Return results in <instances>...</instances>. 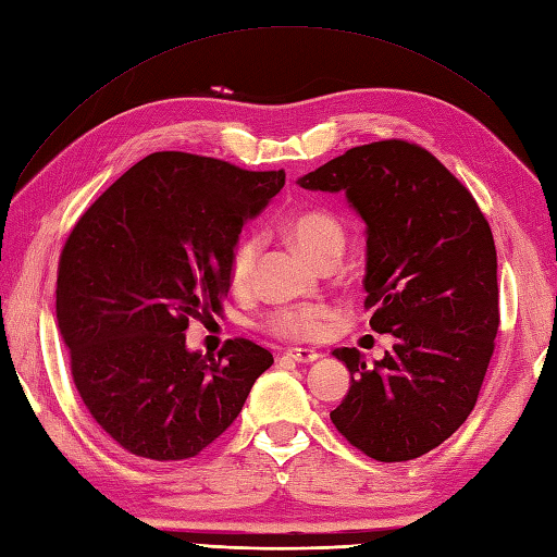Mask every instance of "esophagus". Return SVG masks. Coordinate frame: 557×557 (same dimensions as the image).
Returning a JSON list of instances; mask_svg holds the SVG:
<instances>
[{"label":"esophagus","mask_w":557,"mask_h":557,"mask_svg":"<svg viewBox=\"0 0 557 557\" xmlns=\"http://www.w3.org/2000/svg\"><path fill=\"white\" fill-rule=\"evenodd\" d=\"M321 354H318L315 349H304V347H294V349H287V359L297 361V363H311L315 361Z\"/></svg>","instance_id":"obj_1"}]
</instances>
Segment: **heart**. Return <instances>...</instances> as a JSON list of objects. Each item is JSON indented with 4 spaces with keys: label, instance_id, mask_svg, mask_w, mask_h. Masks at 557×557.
Listing matches in <instances>:
<instances>
[{
    "label": "heart",
    "instance_id": "obj_1",
    "mask_svg": "<svg viewBox=\"0 0 557 557\" xmlns=\"http://www.w3.org/2000/svg\"><path fill=\"white\" fill-rule=\"evenodd\" d=\"M285 232L289 239L299 246V251L309 256L315 265H323L327 260H339L347 244L345 224L325 208H311L297 212L287 220ZM258 258V236L244 234L234 244L230 256V282L232 287L242 289L251 282L253 265ZM330 315L327 306H292V309H280L268 318V325L275 335L282 337H313L321 333L323 321Z\"/></svg>",
    "mask_w": 557,
    "mask_h": 557
}]
</instances>
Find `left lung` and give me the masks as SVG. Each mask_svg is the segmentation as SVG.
Masks as SVG:
<instances>
[{
	"mask_svg": "<svg viewBox=\"0 0 557 557\" xmlns=\"http://www.w3.org/2000/svg\"><path fill=\"white\" fill-rule=\"evenodd\" d=\"M345 194L366 224V306L395 345L351 373L330 419L377 461L417 459L447 441L476 405L498 335V256L476 200L429 150L405 140L357 146L297 180Z\"/></svg>",
	"mask_w": 557,
	"mask_h": 557,
	"instance_id": "left-lung-1",
	"label": "left lung"
}]
</instances>
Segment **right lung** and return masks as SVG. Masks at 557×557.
<instances>
[{"instance_id":"obj_1","label":"right lung","mask_w":557,"mask_h":557,"mask_svg":"<svg viewBox=\"0 0 557 557\" xmlns=\"http://www.w3.org/2000/svg\"><path fill=\"white\" fill-rule=\"evenodd\" d=\"M285 172L152 152L122 174L59 260L57 325L83 405L132 455L196 457L239 417L272 354L230 339L215 357L186 347L188 318L220 309L230 256Z\"/></svg>"}]
</instances>
